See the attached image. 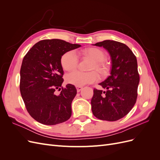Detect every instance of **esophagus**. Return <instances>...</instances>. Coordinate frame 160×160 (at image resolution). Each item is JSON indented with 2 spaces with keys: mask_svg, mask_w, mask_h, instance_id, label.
Wrapping results in <instances>:
<instances>
[{
  "mask_svg": "<svg viewBox=\"0 0 160 160\" xmlns=\"http://www.w3.org/2000/svg\"><path fill=\"white\" fill-rule=\"evenodd\" d=\"M76 89L77 92H80L82 89H83V87H76Z\"/></svg>",
  "mask_w": 160,
  "mask_h": 160,
  "instance_id": "obj_1",
  "label": "esophagus"
}]
</instances>
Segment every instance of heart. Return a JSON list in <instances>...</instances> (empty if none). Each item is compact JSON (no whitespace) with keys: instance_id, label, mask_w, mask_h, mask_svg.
Here are the masks:
<instances>
[{"instance_id":"heart-1","label":"heart","mask_w":160,"mask_h":160,"mask_svg":"<svg viewBox=\"0 0 160 160\" xmlns=\"http://www.w3.org/2000/svg\"><path fill=\"white\" fill-rule=\"evenodd\" d=\"M83 54L85 56L90 57L94 61L93 64L92 65L91 69H96L101 74L105 73L108 67L103 61L105 55L102 50L98 48H89L83 51ZM61 62L62 68L65 70H72L78 65L79 57L75 51H70L62 55ZM65 79L67 83L76 87H81L99 81V75L95 71L83 72L75 70L67 74Z\"/></svg>"}]
</instances>
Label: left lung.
<instances>
[{
	"instance_id": "8db88e82",
	"label": "left lung",
	"mask_w": 160,
	"mask_h": 160,
	"mask_svg": "<svg viewBox=\"0 0 160 160\" xmlns=\"http://www.w3.org/2000/svg\"><path fill=\"white\" fill-rule=\"evenodd\" d=\"M95 46L103 47L111 59L110 75L100 85L107 91L94 89L91 109L97 118L114 122L123 118L136 102L139 75L136 57L123 43L105 40Z\"/></svg>"
}]
</instances>
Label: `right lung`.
Masks as SVG:
<instances>
[{
	"mask_svg": "<svg viewBox=\"0 0 160 160\" xmlns=\"http://www.w3.org/2000/svg\"><path fill=\"white\" fill-rule=\"evenodd\" d=\"M60 39L37 42L23 58L20 91L27 110L37 122L52 125L65 122L71 115V103L77 94L73 85L61 87L65 53L80 47ZM61 90L57 95L56 90Z\"/></svg>",
	"mask_w": 160,
	"mask_h": 160,
	"instance_id": "add662e5",
	"label": "right lung"
}]
</instances>
